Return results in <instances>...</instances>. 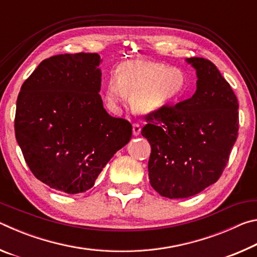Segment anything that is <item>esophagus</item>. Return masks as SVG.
Masks as SVG:
<instances>
[{
    "mask_svg": "<svg viewBox=\"0 0 257 257\" xmlns=\"http://www.w3.org/2000/svg\"><path fill=\"white\" fill-rule=\"evenodd\" d=\"M141 130H142L141 124L137 123V122H135L133 124V134L135 135V136H138V135L141 134Z\"/></svg>",
    "mask_w": 257,
    "mask_h": 257,
    "instance_id": "esophagus-1",
    "label": "esophagus"
}]
</instances>
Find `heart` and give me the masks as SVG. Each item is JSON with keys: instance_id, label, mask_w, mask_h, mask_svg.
Returning a JSON list of instances; mask_svg holds the SVG:
<instances>
[{"instance_id": "heart-1", "label": "heart", "mask_w": 257, "mask_h": 257, "mask_svg": "<svg viewBox=\"0 0 257 257\" xmlns=\"http://www.w3.org/2000/svg\"><path fill=\"white\" fill-rule=\"evenodd\" d=\"M185 86L186 77L180 69L163 63L129 61L121 64L116 77L108 80L105 98L115 106L127 94L133 96L132 104L136 110L152 112L179 97Z\"/></svg>"}]
</instances>
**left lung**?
<instances>
[{
    "label": "left lung",
    "instance_id": "obj_1",
    "mask_svg": "<svg viewBox=\"0 0 257 257\" xmlns=\"http://www.w3.org/2000/svg\"><path fill=\"white\" fill-rule=\"evenodd\" d=\"M197 72L196 93L145 116L151 144L149 178L163 197L187 198L219 180L239 129L238 101L214 63L187 59Z\"/></svg>",
    "mask_w": 257,
    "mask_h": 257
}]
</instances>
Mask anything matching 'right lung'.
Listing matches in <instances>:
<instances>
[{
  "instance_id": "right-lung-1",
  "label": "right lung",
  "mask_w": 257,
  "mask_h": 257,
  "mask_svg": "<svg viewBox=\"0 0 257 257\" xmlns=\"http://www.w3.org/2000/svg\"><path fill=\"white\" fill-rule=\"evenodd\" d=\"M101 56L59 54L43 60L21 86L15 133L38 180L66 194L92 188L130 141L132 123L104 110Z\"/></svg>"
}]
</instances>
